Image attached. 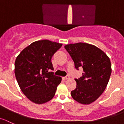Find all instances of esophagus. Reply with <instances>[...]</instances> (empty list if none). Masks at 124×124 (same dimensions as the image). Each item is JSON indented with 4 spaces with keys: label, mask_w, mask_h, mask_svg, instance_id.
Wrapping results in <instances>:
<instances>
[{
    "label": "esophagus",
    "mask_w": 124,
    "mask_h": 124,
    "mask_svg": "<svg viewBox=\"0 0 124 124\" xmlns=\"http://www.w3.org/2000/svg\"><path fill=\"white\" fill-rule=\"evenodd\" d=\"M63 79H65V80H67V79H70V77L68 76H65V77H63Z\"/></svg>",
    "instance_id": "1"
}]
</instances>
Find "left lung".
I'll return each mask as SVG.
<instances>
[{"mask_svg":"<svg viewBox=\"0 0 124 124\" xmlns=\"http://www.w3.org/2000/svg\"><path fill=\"white\" fill-rule=\"evenodd\" d=\"M65 48L77 70L83 69V76L75 79L76 87L71 92L73 99L83 105L95 101L106 89L111 73V65L107 55L97 46L86 43L69 44Z\"/></svg>","mask_w":124,"mask_h":124,"instance_id":"obj_1","label":"left lung"}]
</instances>
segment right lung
I'll use <instances>...</instances> for the list:
<instances>
[{
	"mask_svg": "<svg viewBox=\"0 0 124 124\" xmlns=\"http://www.w3.org/2000/svg\"><path fill=\"white\" fill-rule=\"evenodd\" d=\"M62 44L43 40L24 48L15 62V74L21 90L36 104L48 102L54 97L62 78L54 75L51 58Z\"/></svg>",
	"mask_w": 124,
	"mask_h": 124,
	"instance_id": "right-lung-1",
	"label": "right lung"
}]
</instances>
